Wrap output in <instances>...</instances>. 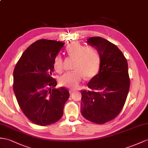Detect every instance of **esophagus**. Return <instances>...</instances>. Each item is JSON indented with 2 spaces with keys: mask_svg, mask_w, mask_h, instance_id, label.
I'll return each mask as SVG.
<instances>
[{
  "mask_svg": "<svg viewBox=\"0 0 148 148\" xmlns=\"http://www.w3.org/2000/svg\"><path fill=\"white\" fill-rule=\"evenodd\" d=\"M76 90H75V89H70V93H72V92H75Z\"/></svg>",
  "mask_w": 148,
  "mask_h": 148,
  "instance_id": "1",
  "label": "esophagus"
}]
</instances>
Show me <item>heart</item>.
<instances>
[{
    "label": "heart",
    "instance_id": "b5f03b06",
    "mask_svg": "<svg viewBox=\"0 0 148 148\" xmlns=\"http://www.w3.org/2000/svg\"><path fill=\"white\" fill-rule=\"evenodd\" d=\"M66 52L70 58L75 59L73 71L67 72L60 78L62 86L68 88H77L83 78L87 79L94 77L100 68V58L97 49L86 46L78 42H73L66 47ZM53 66L57 73L63 71V58L58 55L54 59Z\"/></svg>",
    "mask_w": 148,
    "mask_h": 148
}]
</instances>
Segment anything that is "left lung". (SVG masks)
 I'll return each mask as SVG.
<instances>
[{
	"label": "left lung",
	"mask_w": 148,
	"mask_h": 148,
	"mask_svg": "<svg viewBox=\"0 0 148 148\" xmlns=\"http://www.w3.org/2000/svg\"><path fill=\"white\" fill-rule=\"evenodd\" d=\"M98 51L99 73L88 83L89 90H82L81 113L86 119L103 124L116 118L125 104L130 87L127 60L113 43L100 37L88 39Z\"/></svg>",
	"instance_id": "8db88e82"
}]
</instances>
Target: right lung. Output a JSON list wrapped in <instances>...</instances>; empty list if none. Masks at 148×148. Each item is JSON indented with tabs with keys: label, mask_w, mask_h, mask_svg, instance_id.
I'll return each instance as SVG.
<instances>
[{
	"label": "right lung",
	"mask_w": 148,
	"mask_h": 148,
	"mask_svg": "<svg viewBox=\"0 0 148 148\" xmlns=\"http://www.w3.org/2000/svg\"><path fill=\"white\" fill-rule=\"evenodd\" d=\"M64 43L39 39L25 50L13 73V90L18 104L29 120L45 126L59 121L70 97L68 89L55 88L53 61Z\"/></svg>",
	"instance_id": "obj_1"
}]
</instances>
